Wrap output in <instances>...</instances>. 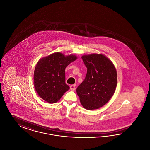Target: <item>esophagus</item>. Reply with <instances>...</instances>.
<instances>
[{
  "label": "esophagus",
  "mask_w": 150,
  "mask_h": 150,
  "mask_svg": "<svg viewBox=\"0 0 150 150\" xmlns=\"http://www.w3.org/2000/svg\"><path fill=\"white\" fill-rule=\"evenodd\" d=\"M75 86H76V85H75V84L71 85V86H70V89L72 91H75Z\"/></svg>",
  "instance_id": "obj_1"
}]
</instances>
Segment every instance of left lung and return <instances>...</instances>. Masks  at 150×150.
<instances>
[{
	"label": "left lung",
	"mask_w": 150,
	"mask_h": 150,
	"mask_svg": "<svg viewBox=\"0 0 150 150\" xmlns=\"http://www.w3.org/2000/svg\"><path fill=\"white\" fill-rule=\"evenodd\" d=\"M87 68L84 81L76 93L81 105L86 110L98 109L112 97L117 86V71L106 56L93 53L81 57Z\"/></svg>",
	"instance_id": "obj_1"
}]
</instances>
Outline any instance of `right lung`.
I'll return each mask as SVG.
<instances>
[{
    "label": "right lung",
    "mask_w": 150,
    "mask_h": 150,
    "mask_svg": "<svg viewBox=\"0 0 150 150\" xmlns=\"http://www.w3.org/2000/svg\"><path fill=\"white\" fill-rule=\"evenodd\" d=\"M77 59L56 52L39 60L34 72V86L39 96L47 102L56 103L70 87L65 83V69Z\"/></svg>",
    "instance_id": "obj_1"
}]
</instances>
